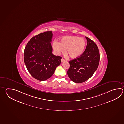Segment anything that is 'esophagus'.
<instances>
[{
    "instance_id": "esophagus-1",
    "label": "esophagus",
    "mask_w": 124,
    "mask_h": 124,
    "mask_svg": "<svg viewBox=\"0 0 124 124\" xmlns=\"http://www.w3.org/2000/svg\"><path fill=\"white\" fill-rule=\"evenodd\" d=\"M65 61V60H64V59H63V58H62L61 59V62L62 63H63V62H64Z\"/></svg>"
}]
</instances>
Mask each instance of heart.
Returning a JSON list of instances; mask_svg holds the SVG:
<instances>
[{
	"label": "heart",
	"mask_w": 124,
	"mask_h": 124,
	"mask_svg": "<svg viewBox=\"0 0 124 124\" xmlns=\"http://www.w3.org/2000/svg\"><path fill=\"white\" fill-rule=\"evenodd\" d=\"M86 47V41L84 38L76 36L64 37L61 40L60 43L55 40L53 43V48L56 55L66 53L72 59L80 57L84 53Z\"/></svg>",
	"instance_id": "obj_1"
}]
</instances>
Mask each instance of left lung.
Returning a JSON list of instances; mask_svg holds the SVG:
<instances>
[{
  "mask_svg": "<svg viewBox=\"0 0 124 124\" xmlns=\"http://www.w3.org/2000/svg\"><path fill=\"white\" fill-rule=\"evenodd\" d=\"M86 49L80 57L69 61L67 74L71 81L81 83L93 76L99 66L100 55L96 44L88 37Z\"/></svg>",
  "mask_w": 124,
  "mask_h": 124,
  "instance_id": "left-lung-1",
  "label": "left lung"
}]
</instances>
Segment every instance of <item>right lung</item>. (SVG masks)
<instances>
[{
  "label": "right lung",
  "instance_id": "right-lung-1",
  "mask_svg": "<svg viewBox=\"0 0 124 124\" xmlns=\"http://www.w3.org/2000/svg\"><path fill=\"white\" fill-rule=\"evenodd\" d=\"M52 31L40 33L33 37L25 48L24 59L26 68L33 78L40 81L51 77L61 63V56L52 53Z\"/></svg>",
  "mask_w": 124,
  "mask_h": 124
}]
</instances>
